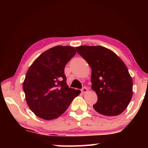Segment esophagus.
I'll use <instances>...</instances> for the list:
<instances>
[{"instance_id":"34e87169","label":"esophagus","mask_w":148,"mask_h":148,"mask_svg":"<svg viewBox=\"0 0 148 148\" xmlns=\"http://www.w3.org/2000/svg\"><path fill=\"white\" fill-rule=\"evenodd\" d=\"M81 91H82V92L83 94L86 93V92L87 91V87H84L83 88L81 89Z\"/></svg>"}]
</instances>
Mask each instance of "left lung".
<instances>
[{"label": "left lung", "instance_id": "1", "mask_svg": "<svg viewBox=\"0 0 148 148\" xmlns=\"http://www.w3.org/2000/svg\"><path fill=\"white\" fill-rule=\"evenodd\" d=\"M76 49L92 70L91 88L98 97L93 108L106 116L121 114L132 96V80L126 65L104 47L82 46Z\"/></svg>", "mask_w": 148, "mask_h": 148}]
</instances>
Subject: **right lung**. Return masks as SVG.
Masks as SVG:
<instances>
[{
    "mask_svg": "<svg viewBox=\"0 0 148 148\" xmlns=\"http://www.w3.org/2000/svg\"><path fill=\"white\" fill-rule=\"evenodd\" d=\"M76 51L57 46L42 53L27 71L23 89L29 108L40 118H57L68 108L80 90L66 84L64 67Z\"/></svg>",
    "mask_w": 148,
    "mask_h": 148,
    "instance_id": "1",
    "label": "right lung"
}]
</instances>
